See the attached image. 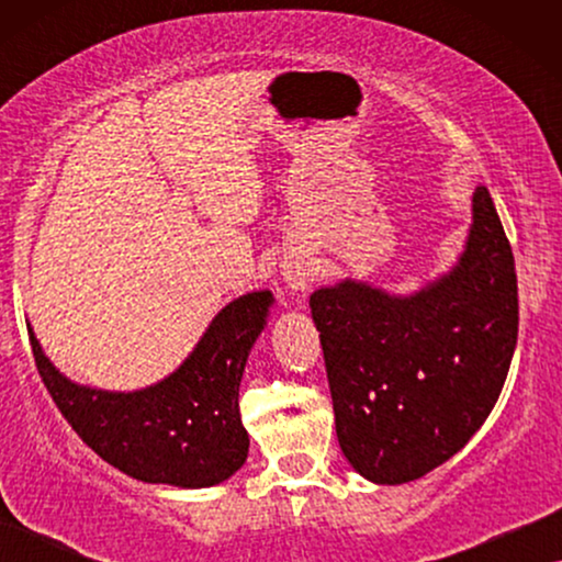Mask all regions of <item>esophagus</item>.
Instances as JSON below:
<instances>
[{
  "mask_svg": "<svg viewBox=\"0 0 562 562\" xmlns=\"http://www.w3.org/2000/svg\"><path fill=\"white\" fill-rule=\"evenodd\" d=\"M283 279H286V283H289V289H294V291H299V289H306V283H310V279H312V273L306 271L304 266H299V263H294V266H286L283 268Z\"/></svg>",
  "mask_w": 562,
  "mask_h": 562,
  "instance_id": "obj_1",
  "label": "esophagus"
}]
</instances>
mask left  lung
I'll return each instance as SVG.
<instances>
[{
    "label": "left lung",
    "mask_w": 562,
    "mask_h": 562,
    "mask_svg": "<svg viewBox=\"0 0 562 562\" xmlns=\"http://www.w3.org/2000/svg\"><path fill=\"white\" fill-rule=\"evenodd\" d=\"M310 306L348 463L389 486L442 465L494 409L517 348V271L488 189L452 271L409 296L345 279Z\"/></svg>",
    "instance_id": "obj_1"
}]
</instances>
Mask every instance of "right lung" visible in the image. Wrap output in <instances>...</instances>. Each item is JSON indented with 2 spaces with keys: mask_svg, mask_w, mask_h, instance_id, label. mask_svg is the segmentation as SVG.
<instances>
[{
  "mask_svg": "<svg viewBox=\"0 0 562 562\" xmlns=\"http://www.w3.org/2000/svg\"><path fill=\"white\" fill-rule=\"evenodd\" d=\"M271 304V291L229 302L191 356L140 391L79 386L45 358L33 327L27 333L45 389L99 458L137 481L206 488L227 481L248 458L237 396Z\"/></svg>",
  "mask_w": 562,
  "mask_h": 562,
  "instance_id": "right-lung-1",
  "label": "right lung"
}]
</instances>
